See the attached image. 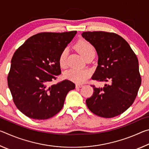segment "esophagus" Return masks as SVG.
<instances>
[{
	"instance_id": "1",
	"label": "esophagus",
	"mask_w": 149,
	"mask_h": 149,
	"mask_svg": "<svg viewBox=\"0 0 149 149\" xmlns=\"http://www.w3.org/2000/svg\"><path fill=\"white\" fill-rule=\"evenodd\" d=\"M84 85H83L82 84H76L75 85V87H76V88H80V87H82Z\"/></svg>"
}]
</instances>
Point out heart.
Wrapping results in <instances>:
<instances>
[{
  "mask_svg": "<svg viewBox=\"0 0 149 149\" xmlns=\"http://www.w3.org/2000/svg\"><path fill=\"white\" fill-rule=\"evenodd\" d=\"M76 49L79 53L85 58L87 56L91 54H95V50L94 47L87 41L80 40L77 42ZM67 49H64L61 52L59 56V65L62 68H65L67 66ZM91 75V71L88 69H70L64 73V77L66 79L81 84L85 82Z\"/></svg>",
  "mask_w": 149,
  "mask_h": 149,
  "instance_id": "b5f03b06",
  "label": "heart"
}]
</instances>
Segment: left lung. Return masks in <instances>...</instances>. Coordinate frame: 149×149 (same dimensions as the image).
I'll return each instance as SVG.
<instances>
[{
    "label": "left lung",
    "instance_id": "obj_1",
    "mask_svg": "<svg viewBox=\"0 0 149 149\" xmlns=\"http://www.w3.org/2000/svg\"><path fill=\"white\" fill-rule=\"evenodd\" d=\"M81 35L95 48L99 57L92 79L111 81L103 88L93 85L87 107L100 117L117 116L132 105L141 86L137 58L127 42L114 33L85 31Z\"/></svg>",
    "mask_w": 149,
    "mask_h": 149
}]
</instances>
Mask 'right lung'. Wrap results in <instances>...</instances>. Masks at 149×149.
<instances>
[{"instance_id":"right-lung-1","label":"right lung","mask_w":149,"mask_h":149,"mask_svg":"<svg viewBox=\"0 0 149 149\" xmlns=\"http://www.w3.org/2000/svg\"><path fill=\"white\" fill-rule=\"evenodd\" d=\"M76 31L39 33L17 49L11 60L8 85L15 105L26 116L47 120L58 114L75 85L65 79L50 85L61 74L59 56Z\"/></svg>"}]
</instances>
